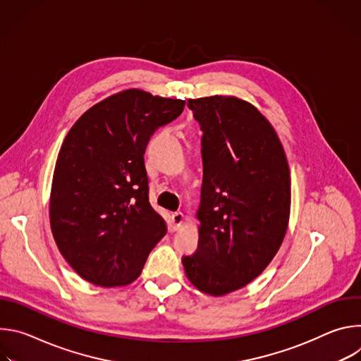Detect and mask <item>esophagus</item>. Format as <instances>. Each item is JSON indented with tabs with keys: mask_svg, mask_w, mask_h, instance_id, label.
Here are the masks:
<instances>
[{
	"mask_svg": "<svg viewBox=\"0 0 361 361\" xmlns=\"http://www.w3.org/2000/svg\"><path fill=\"white\" fill-rule=\"evenodd\" d=\"M171 223H173V228L178 230L183 226V223H184V214L181 212L173 213L171 214Z\"/></svg>",
	"mask_w": 361,
	"mask_h": 361,
	"instance_id": "34e87169",
	"label": "esophagus"
}]
</instances>
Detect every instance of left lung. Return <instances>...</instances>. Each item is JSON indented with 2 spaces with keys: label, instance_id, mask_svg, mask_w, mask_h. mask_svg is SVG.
Masks as SVG:
<instances>
[{
  "label": "left lung",
  "instance_id": "left-lung-1",
  "mask_svg": "<svg viewBox=\"0 0 361 361\" xmlns=\"http://www.w3.org/2000/svg\"><path fill=\"white\" fill-rule=\"evenodd\" d=\"M202 130L198 247L183 255L190 283L221 297L259 277L288 227L291 178L270 121L234 95L188 99Z\"/></svg>",
  "mask_w": 361,
  "mask_h": 361
}]
</instances>
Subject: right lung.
I'll list each match as a JSON object with an SVG mask.
<instances>
[{
    "mask_svg": "<svg viewBox=\"0 0 361 361\" xmlns=\"http://www.w3.org/2000/svg\"><path fill=\"white\" fill-rule=\"evenodd\" d=\"M184 106L185 99L128 88L97 102L67 133L51 183L49 226L66 262L85 281L131 284L166 235L163 217L148 201L144 152Z\"/></svg>",
    "mask_w": 361,
    "mask_h": 361,
    "instance_id": "right-lung-1",
    "label": "right lung"
}]
</instances>
